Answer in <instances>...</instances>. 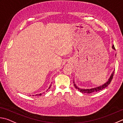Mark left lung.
Wrapping results in <instances>:
<instances>
[{"mask_svg":"<svg viewBox=\"0 0 123 123\" xmlns=\"http://www.w3.org/2000/svg\"><path fill=\"white\" fill-rule=\"evenodd\" d=\"M112 49L115 50V48L114 47V45H113L112 46ZM114 71L113 72L111 76H110V77L109 78V80L107 81L106 83H105V84H103V85L102 86H100L99 87H96V88H91V89H81V88H78L77 86L76 85V84L74 83V87H75L77 89H78V90L80 91V92L81 93H92L94 92H98V91H99L100 90H102L103 89L105 88V87H107V86L109 85L110 83H111V81H112V79L113 78V76H114Z\"/></svg>","mask_w":123,"mask_h":123,"instance_id":"8db88e82","label":"left lung"}]
</instances>
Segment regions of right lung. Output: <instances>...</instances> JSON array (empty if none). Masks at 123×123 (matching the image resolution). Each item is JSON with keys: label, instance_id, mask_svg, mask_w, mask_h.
Listing matches in <instances>:
<instances>
[{"label": "right lung", "instance_id": "1", "mask_svg": "<svg viewBox=\"0 0 123 123\" xmlns=\"http://www.w3.org/2000/svg\"><path fill=\"white\" fill-rule=\"evenodd\" d=\"M50 86H49V88H50ZM42 95V94H41V93H40V94H37V95H37V96H39H39H40V95ZM33 96H34V95H33Z\"/></svg>", "mask_w": 123, "mask_h": 123}]
</instances>
